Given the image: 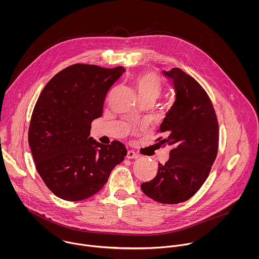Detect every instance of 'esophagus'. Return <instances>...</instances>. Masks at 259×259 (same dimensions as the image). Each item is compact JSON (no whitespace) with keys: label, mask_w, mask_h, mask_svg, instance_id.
<instances>
[{"label":"esophagus","mask_w":259,"mask_h":259,"mask_svg":"<svg viewBox=\"0 0 259 259\" xmlns=\"http://www.w3.org/2000/svg\"><path fill=\"white\" fill-rule=\"evenodd\" d=\"M139 157H140V155L138 153H136L135 151H133V150H128L126 152V158L132 159V158H139Z\"/></svg>","instance_id":"esophagus-1"}]
</instances>
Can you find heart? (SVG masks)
<instances>
[{"mask_svg": "<svg viewBox=\"0 0 259 259\" xmlns=\"http://www.w3.org/2000/svg\"><path fill=\"white\" fill-rule=\"evenodd\" d=\"M136 89L140 99L151 98L155 100L160 93V84L152 73H145L137 76L135 80Z\"/></svg>", "mask_w": 259, "mask_h": 259, "instance_id": "obj_1", "label": "heart"}]
</instances>
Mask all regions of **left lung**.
Here are the masks:
<instances>
[{"label":"left lung","mask_w":259,"mask_h":259,"mask_svg":"<svg viewBox=\"0 0 259 259\" xmlns=\"http://www.w3.org/2000/svg\"><path fill=\"white\" fill-rule=\"evenodd\" d=\"M176 99L158 132V144L170 148L168 160L158 163L156 177L141 185L155 201L176 204L189 199L208 177L219 149V122L202 87L179 68L162 71Z\"/></svg>","instance_id":"1"}]
</instances>
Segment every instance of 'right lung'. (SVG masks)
<instances>
[{
	"mask_svg": "<svg viewBox=\"0 0 259 259\" xmlns=\"http://www.w3.org/2000/svg\"><path fill=\"white\" fill-rule=\"evenodd\" d=\"M124 72L122 67L75 64L52 77L40 93L29 146L38 175L58 197L78 201L94 195L126 155L120 142L105 146L90 136L108 92Z\"/></svg>",
	"mask_w": 259,
	"mask_h": 259,
	"instance_id": "add662e5",
	"label": "right lung"
}]
</instances>
